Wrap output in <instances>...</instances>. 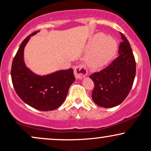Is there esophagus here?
Segmentation results:
<instances>
[{"mask_svg":"<svg viewBox=\"0 0 151 151\" xmlns=\"http://www.w3.org/2000/svg\"><path fill=\"white\" fill-rule=\"evenodd\" d=\"M74 76L77 79H81L87 74L88 70L85 65H79L76 66L74 68Z\"/></svg>","mask_w":151,"mask_h":151,"instance_id":"34e87169","label":"esophagus"}]
</instances>
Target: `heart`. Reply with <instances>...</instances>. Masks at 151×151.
I'll use <instances>...</instances> for the list:
<instances>
[{
  "label": "heart",
  "mask_w": 151,
  "mask_h": 151,
  "mask_svg": "<svg viewBox=\"0 0 151 151\" xmlns=\"http://www.w3.org/2000/svg\"><path fill=\"white\" fill-rule=\"evenodd\" d=\"M90 47L94 48L90 63L93 67H99L104 65L115 55L117 50V45L113 38L105 37L99 34L95 36L90 43Z\"/></svg>",
  "instance_id": "b5f03b06"
}]
</instances>
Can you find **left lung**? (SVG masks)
<instances>
[{"mask_svg":"<svg viewBox=\"0 0 151 151\" xmlns=\"http://www.w3.org/2000/svg\"><path fill=\"white\" fill-rule=\"evenodd\" d=\"M123 41L119 56L109 65L89 76L94 83L93 101L104 108H111L122 103L132 88L136 76V60L130 43L120 32Z\"/></svg>","mask_w":151,"mask_h":151,"instance_id":"obj_1","label":"left lung"}]
</instances>
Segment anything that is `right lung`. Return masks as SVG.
<instances>
[{
    "mask_svg": "<svg viewBox=\"0 0 151 151\" xmlns=\"http://www.w3.org/2000/svg\"><path fill=\"white\" fill-rule=\"evenodd\" d=\"M32 32L22 41L11 67V79L18 96L25 103L40 111L55 110L62 104L70 86L75 80L73 70H60L45 76H39L25 66L24 48Z\"/></svg>",
    "mask_w": 151,
    "mask_h": 151,
    "instance_id": "right-lung-1",
    "label": "right lung"
}]
</instances>
